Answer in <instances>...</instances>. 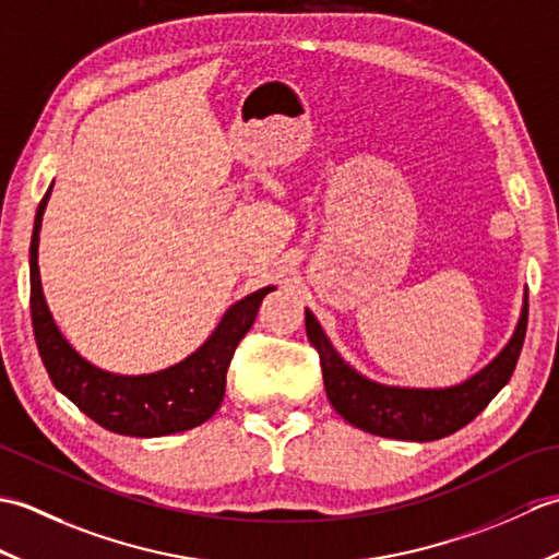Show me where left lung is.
<instances>
[{
    "instance_id": "left-lung-1",
    "label": "left lung",
    "mask_w": 559,
    "mask_h": 559,
    "mask_svg": "<svg viewBox=\"0 0 559 559\" xmlns=\"http://www.w3.org/2000/svg\"><path fill=\"white\" fill-rule=\"evenodd\" d=\"M526 324L528 293L524 295V307H521V317L512 338L480 372L454 386L411 389L379 384L374 379L360 374L331 346L317 317L310 310H305L307 338L319 353L326 396L334 411L343 420L360 427L365 432L389 439H406V442L442 439L476 418L512 379L521 346H524Z\"/></svg>"
}]
</instances>
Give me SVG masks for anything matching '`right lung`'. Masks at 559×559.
Returning a JSON list of instances; mask_svg holds the SVG:
<instances>
[{"mask_svg": "<svg viewBox=\"0 0 559 559\" xmlns=\"http://www.w3.org/2000/svg\"><path fill=\"white\" fill-rule=\"evenodd\" d=\"M50 192L52 187L43 197L33 225L31 317L38 353L57 391H62L91 420L117 435L163 437L206 423L225 396V374H228L237 343L254 324L264 295L276 290V286L259 288L230 305L213 334L182 362L151 374L105 372L71 348L45 302L38 242Z\"/></svg>", "mask_w": 559, "mask_h": 559, "instance_id": "1", "label": "right lung"}]
</instances>
